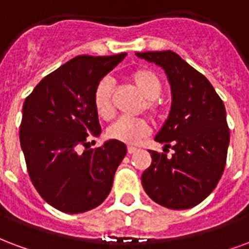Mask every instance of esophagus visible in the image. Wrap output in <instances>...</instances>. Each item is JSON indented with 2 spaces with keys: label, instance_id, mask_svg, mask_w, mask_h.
I'll return each instance as SVG.
<instances>
[{
  "label": "esophagus",
  "instance_id": "1",
  "mask_svg": "<svg viewBox=\"0 0 249 249\" xmlns=\"http://www.w3.org/2000/svg\"><path fill=\"white\" fill-rule=\"evenodd\" d=\"M128 154H133V153H136V150H137V148H134V146H128Z\"/></svg>",
  "mask_w": 249,
  "mask_h": 249
}]
</instances>
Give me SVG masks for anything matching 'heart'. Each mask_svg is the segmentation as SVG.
Listing matches in <instances>:
<instances>
[{
	"mask_svg": "<svg viewBox=\"0 0 249 249\" xmlns=\"http://www.w3.org/2000/svg\"><path fill=\"white\" fill-rule=\"evenodd\" d=\"M129 82L139 92L145 97V109L154 119H161L165 115L163 106L158 101L161 96L162 80L157 73L149 70V68H137L129 73ZM93 107L96 109L97 115L103 119H110L113 115V107H112V82L109 78H103L97 82L92 95ZM150 133V126L148 121L143 119H128L121 117L116 120L110 125L107 132V136L110 140L120 141L124 143H139L142 139Z\"/></svg>",
	"mask_w": 249,
	"mask_h": 249,
	"instance_id": "1",
	"label": "heart"
}]
</instances>
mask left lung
Returning a JSON list of instances; mask_svg holds the SVG:
<instances>
[{"label": "left lung", "instance_id": "1", "mask_svg": "<svg viewBox=\"0 0 249 249\" xmlns=\"http://www.w3.org/2000/svg\"><path fill=\"white\" fill-rule=\"evenodd\" d=\"M136 55L165 70L173 99L169 117L154 139L165 143V153L149 152L152 165L141 177L143 190L163 207L191 209L213 193L224 171L230 143L226 108L206 76L176 53ZM167 147L175 150L170 158Z\"/></svg>", "mask_w": 249, "mask_h": 249}]
</instances>
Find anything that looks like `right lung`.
<instances>
[{
  "label": "right lung",
  "mask_w": 249,
  "mask_h": 249,
  "mask_svg": "<svg viewBox=\"0 0 249 249\" xmlns=\"http://www.w3.org/2000/svg\"><path fill=\"white\" fill-rule=\"evenodd\" d=\"M126 53L79 55L42 79L22 108L19 141L33 185L49 204L66 213L95 209L109 194L124 142L109 140L91 149L101 132L92 95L99 80Z\"/></svg>",
  "instance_id": "add662e5"
}]
</instances>
